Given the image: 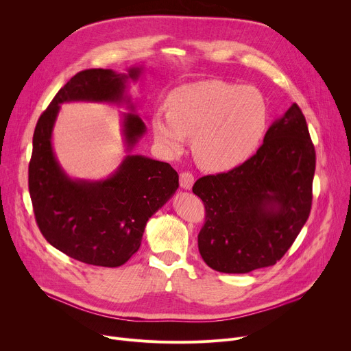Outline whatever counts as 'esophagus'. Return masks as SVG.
Segmentation results:
<instances>
[{"label":"esophagus","mask_w":351,"mask_h":351,"mask_svg":"<svg viewBox=\"0 0 351 351\" xmlns=\"http://www.w3.org/2000/svg\"><path fill=\"white\" fill-rule=\"evenodd\" d=\"M195 183V178L191 172H182L180 173V188L185 191H191Z\"/></svg>","instance_id":"obj_1"}]
</instances>
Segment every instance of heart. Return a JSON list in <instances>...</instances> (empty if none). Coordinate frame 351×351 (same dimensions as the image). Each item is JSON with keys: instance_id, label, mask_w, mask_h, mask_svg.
Wrapping results in <instances>:
<instances>
[{"instance_id": "b5f03b06", "label": "heart", "mask_w": 351, "mask_h": 351, "mask_svg": "<svg viewBox=\"0 0 351 351\" xmlns=\"http://www.w3.org/2000/svg\"><path fill=\"white\" fill-rule=\"evenodd\" d=\"M269 109L262 92L219 80L196 81L175 88L168 110L152 115L155 139L166 152L176 154L186 136L202 168L228 171L242 163L261 142Z\"/></svg>"}]
</instances>
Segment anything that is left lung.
<instances>
[{
    "label": "left lung",
    "mask_w": 351,
    "mask_h": 351,
    "mask_svg": "<svg viewBox=\"0 0 351 351\" xmlns=\"http://www.w3.org/2000/svg\"><path fill=\"white\" fill-rule=\"evenodd\" d=\"M315 169L306 118L291 104L256 155L196 180L192 191L206 209L197 236L202 259L216 271L237 274L280 261L308 219Z\"/></svg>",
    "instance_id": "1"
}]
</instances>
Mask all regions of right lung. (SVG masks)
I'll list each match as a JSON object with an SVG mask.
<instances>
[{"mask_svg": "<svg viewBox=\"0 0 351 351\" xmlns=\"http://www.w3.org/2000/svg\"><path fill=\"white\" fill-rule=\"evenodd\" d=\"M142 72L143 65L129 66L125 73L78 72L58 90L35 126L28 188L36 223L49 245L86 265L126 263L141 246L147 220L179 188V175L169 163L132 154L146 126L126 89ZM68 101L117 103L130 110L121 114L128 155L108 178H71L54 155L53 126L60 105Z\"/></svg>", "mask_w": 351, "mask_h": 351, "instance_id": "obj_1", "label": "right lung"}]
</instances>
